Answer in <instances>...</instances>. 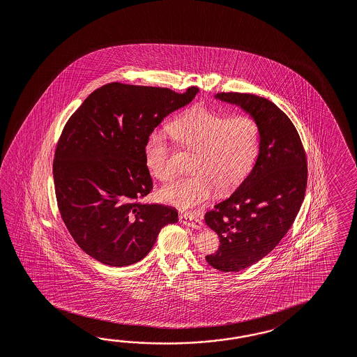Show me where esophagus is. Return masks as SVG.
<instances>
[{"mask_svg": "<svg viewBox=\"0 0 357 357\" xmlns=\"http://www.w3.org/2000/svg\"><path fill=\"white\" fill-rule=\"evenodd\" d=\"M179 221L188 227H192L195 230H200L203 227V222L200 218L195 217L192 214H181Z\"/></svg>", "mask_w": 357, "mask_h": 357, "instance_id": "esophagus-1", "label": "esophagus"}]
</instances>
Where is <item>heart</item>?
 <instances>
[{
  "mask_svg": "<svg viewBox=\"0 0 357 357\" xmlns=\"http://www.w3.org/2000/svg\"><path fill=\"white\" fill-rule=\"evenodd\" d=\"M169 130L181 146L195 151L193 174L158 191L161 202L181 211H191L208 202L215 188L222 193L235 190L251 172L260 149L259 127L252 118H229L204 105L193 106L176 116ZM144 160L154 178H172L170 144L164 131L149 134Z\"/></svg>",
  "mask_w": 357,
  "mask_h": 357,
  "instance_id": "b5f03b06",
  "label": "heart"
}]
</instances>
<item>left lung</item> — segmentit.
Masks as SVG:
<instances>
[{
  "label": "left lung",
  "instance_id": "1",
  "mask_svg": "<svg viewBox=\"0 0 357 357\" xmlns=\"http://www.w3.org/2000/svg\"><path fill=\"white\" fill-rule=\"evenodd\" d=\"M241 106L260 132V153L250 175L229 199L205 214L220 248L205 259L214 269H247L273 251L287 234L304 200L308 166L299 134L278 106L251 93L221 92Z\"/></svg>",
  "mask_w": 357,
  "mask_h": 357
}]
</instances>
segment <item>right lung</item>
Returning <instances> with one entry per match:
<instances>
[{
    "label": "right lung",
    "mask_w": 357,
    "mask_h": 357,
    "mask_svg": "<svg viewBox=\"0 0 357 357\" xmlns=\"http://www.w3.org/2000/svg\"><path fill=\"white\" fill-rule=\"evenodd\" d=\"M199 92L109 83L68 118L59 136L53 178L58 211L77 245L109 266L143 260L178 212L143 204L153 190L145 166L146 139L166 116Z\"/></svg>",
    "instance_id": "obj_1"
}]
</instances>
